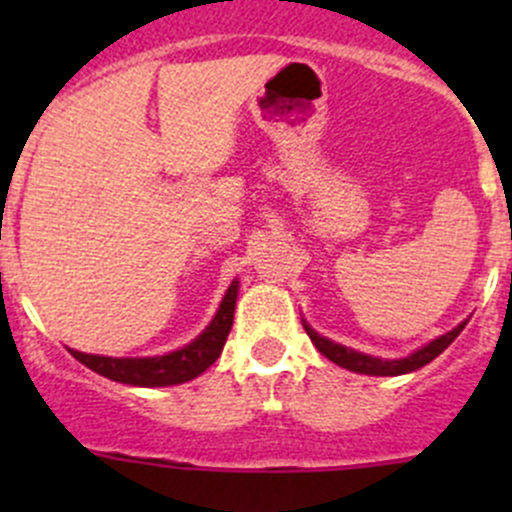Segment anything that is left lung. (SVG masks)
Returning a JSON list of instances; mask_svg holds the SVG:
<instances>
[{
	"label": "left lung",
	"mask_w": 512,
	"mask_h": 512,
	"mask_svg": "<svg viewBox=\"0 0 512 512\" xmlns=\"http://www.w3.org/2000/svg\"><path fill=\"white\" fill-rule=\"evenodd\" d=\"M463 327H466V322L458 324L453 332H448V334H443V337L433 339L431 344H426V347H421L418 352L406 356V359L384 361V359H374V356L354 352V349L342 347V344L329 342V339L319 337V334L314 332L312 327H307V324H304V329H307V334H309V339L314 342V347H317L319 352L327 356L329 361H334V364L344 366V369H349V371H356V374H374V376H399V374H409V371L421 369V366H426L428 361L436 359V356L441 354L443 349H446L448 344H451L453 339H456L458 334L463 332Z\"/></svg>",
	"instance_id": "left-lung-1"
}]
</instances>
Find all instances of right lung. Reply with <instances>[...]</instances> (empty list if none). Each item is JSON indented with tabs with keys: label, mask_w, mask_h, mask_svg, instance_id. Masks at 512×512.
<instances>
[{
	"label": "right lung",
	"mask_w": 512,
	"mask_h": 512,
	"mask_svg": "<svg viewBox=\"0 0 512 512\" xmlns=\"http://www.w3.org/2000/svg\"><path fill=\"white\" fill-rule=\"evenodd\" d=\"M235 299H237V282H232L230 289L225 292L223 304H220L218 314L210 322V327L200 334L195 342L188 347L170 352L165 356H146V359H113V356H98V354H71L89 366L96 374L106 376L111 381H121V384L131 386H170L183 384V381L195 379L203 374L210 364H215L220 352L225 347V339L232 329V319H235Z\"/></svg>",
	"instance_id": "1"
}]
</instances>
